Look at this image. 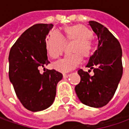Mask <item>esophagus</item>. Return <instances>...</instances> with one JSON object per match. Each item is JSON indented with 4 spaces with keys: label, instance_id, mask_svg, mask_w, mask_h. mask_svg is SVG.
I'll return each instance as SVG.
<instances>
[{
    "label": "esophagus",
    "instance_id": "1",
    "mask_svg": "<svg viewBox=\"0 0 129 129\" xmlns=\"http://www.w3.org/2000/svg\"><path fill=\"white\" fill-rule=\"evenodd\" d=\"M63 78H68L69 76V74H63Z\"/></svg>",
    "mask_w": 129,
    "mask_h": 129
}]
</instances>
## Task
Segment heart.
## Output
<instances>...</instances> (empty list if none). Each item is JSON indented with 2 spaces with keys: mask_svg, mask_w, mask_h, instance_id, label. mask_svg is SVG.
<instances>
[{
  "mask_svg": "<svg viewBox=\"0 0 129 129\" xmlns=\"http://www.w3.org/2000/svg\"><path fill=\"white\" fill-rule=\"evenodd\" d=\"M66 41H74L72 53L73 54L66 56L53 63V68L63 73L75 69L82 61V56L88 58L93 53L91 39L93 32L82 24H76L66 26L63 28ZM62 36L56 32H51L46 39V49L51 58H56L64 51L66 42Z\"/></svg>",
  "mask_w": 129,
  "mask_h": 129,
  "instance_id": "heart-1",
  "label": "heart"
}]
</instances>
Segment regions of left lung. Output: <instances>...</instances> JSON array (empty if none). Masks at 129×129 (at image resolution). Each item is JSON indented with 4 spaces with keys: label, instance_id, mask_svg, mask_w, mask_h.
<instances>
[{
    "label": "left lung",
    "instance_id": "1",
    "mask_svg": "<svg viewBox=\"0 0 129 129\" xmlns=\"http://www.w3.org/2000/svg\"><path fill=\"white\" fill-rule=\"evenodd\" d=\"M89 25L99 39L98 48L86 65L88 72L93 70L94 75L78 70L81 81L75 91L83 104L101 108L113 98L122 76V50L118 41L103 25L93 20Z\"/></svg>",
    "mask_w": 129,
    "mask_h": 129
}]
</instances>
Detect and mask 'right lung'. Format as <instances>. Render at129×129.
<instances>
[{
  "instance_id": "right-lung-1",
  "label": "right lung",
  "mask_w": 129,
  "mask_h": 129,
  "mask_svg": "<svg viewBox=\"0 0 129 129\" xmlns=\"http://www.w3.org/2000/svg\"><path fill=\"white\" fill-rule=\"evenodd\" d=\"M53 25L38 23L30 27L11 47L9 79L16 95L26 109L40 111L53 104L57 83L63 75L54 69L40 73L48 60L46 38ZM45 69V68H44Z\"/></svg>"
}]
</instances>
